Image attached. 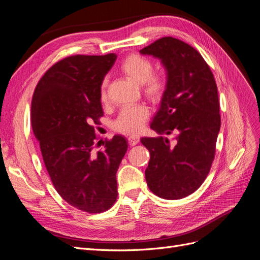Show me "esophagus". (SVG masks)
Segmentation results:
<instances>
[{
    "instance_id": "esophagus-1",
    "label": "esophagus",
    "mask_w": 260,
    "mask_h": 260,
    "mask_svg": "<svg viewBox=\"0 0 260 260\" xmlns=\"http://www.w3.org/2000/svg\"><path fill=\"white\" fill-rule=\"evenodd\" d=\"M128 141H129L130 145H137V144L140 142V138H139L138 136L132 135V136H130V137L128 138Z\"/></svg>"
}]
</instances>
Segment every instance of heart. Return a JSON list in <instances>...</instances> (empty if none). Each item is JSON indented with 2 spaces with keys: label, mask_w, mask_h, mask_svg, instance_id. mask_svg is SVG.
<instances>
[{
  "label": "heart",
  "mask_w": 260,
  "mask_h": 260,
  "mask_svg": "<svg viewBox=\"0 0 260 260\" xmlns=\"http://www.w3.org/2000/svg\"><path fill=\"white\" fill-rule=\"evenodd\" d=\"M120 73L135 82L141 85L144 95L153 102H158L166 89V81L158 75H153V64L148 59L137 54H131L125 57L119 67ZM107 80L103 81L101 91V99L106 102ZM149 117V111L145 105H135L123 107L114 122V128L123 133H136L143 128L145 121Z\"/></svg>",
  "instance_id": "b5f03b06"
}]
</instances>
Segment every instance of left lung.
<instances>
[{
	"mask_svg": "<svg viewBox=\"0 0 260 260\" xmlns=\"http://www.w3.org/2000/svg\"><path fill=\"white\" fill-rule=\"evenodd\" d=\"M166 69V89L151 122L156 138H142L151 154L147 185L165 200H180L205 181L215 158L220 130L218 90L207 62L191 45L165 37L140 51ZM177 136L172 143L161 134Z\"/></svg>",
	"mask_w": 260,
	"mask_h": 260,
	"instance_id": "obj_1",
	"label": "left lung"
}]
</instances>
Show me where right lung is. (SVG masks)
Wrapping results in <instances>:
<instances>
[{"label": "right lung", "instance_id": "1", "mask_svg": "<svg viewBox=\"0 0 260 260\" xmlns=\"http://www.w3.org/2000/svg\"><path fill=\"white\" fill-rule=\"evenodd\" d=\"M116 58L111 53L57 61L38 82L31 102V125L55 190L90 214L114 205L116 174L128 148L127 140L114 136L103 151L93 149V125L103 116L101 85Z\"/></svg>", "mask_w": 260, "mask_h": 260}]
</instances>
